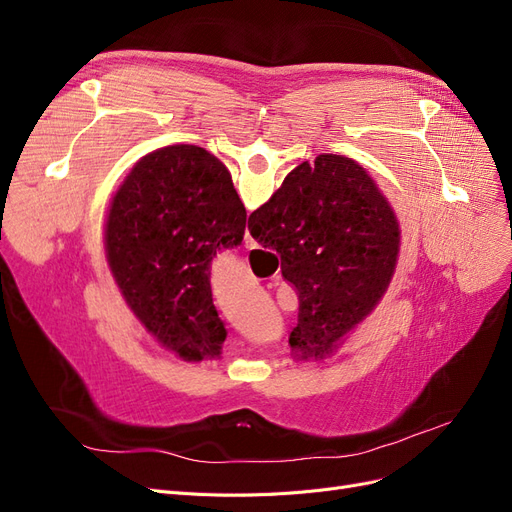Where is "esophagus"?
<instances>
[{
    "mask_svg": "<svg viewBox=\"0 0 512 512\" xmlns=\"http://www.w3.org/2000/svg\"><path fill=\"white\" fill-rule=\"evenodd\" d=\"M245 247H247V250H254V247H258V243L254 241L250 232H245Z\"/></svg>",
    "mask_w": 512,
    "mask_h": 512,
    "instance_id": "obj_1",
    "label": "esophagus"
}]
</instances>
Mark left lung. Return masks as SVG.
<instances>
[{"label": "left lung", "instance_id": "left-lung-1", "mask_svg": "<svg viewBox=\"0 0 512 512\" xmlns=\"http://www.w3.org/2000/svg\"><path fill=\"white\" fill-rule=\"evenodd\" d=\"M245 218L226 166L196 145L147 153L111 198L108 269L136 320L183 361L222 354L209 267L218 250L243 241Z\"/></svg>", "mask_w": 512, "mask_h": 512}]
</instances>
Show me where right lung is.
Segmentation results:
<instances>
[{"label":"right lung","mask_w":512,"mask_h":512,"mask_svg":"<svg viewBox=\"0 0 512 512\" xmlns=\"http://www.w3.org/2000/svg\"><path fill=\"white\" fill-rule=\"evenodd\" d=\"M250 235L282 256L299 294L290 348L299 361L327 359L374 312L401 245L399 220L367 170L322 153L290 170L282 188L247 220Z\"/></svg>","instance_id":"obj_1"}]
</instances>
